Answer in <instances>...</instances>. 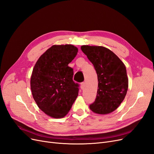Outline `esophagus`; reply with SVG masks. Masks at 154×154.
<instances>
[{
	"instance_id": "esophagus-1",
	"label": "esophagus",
	"mask_w": 154,
	"mask_h": 154,
	"mask_svg": "<svg viewBox=\"0 0 154 154\" xmlns=\"http://www.w3.org/2000/svg\"><path fill=\"white\" fill-rule=\"evenodd\" d=\"M85 84L84 82H82L80 83V87H81V88L82 89H83V88H85Z\"/></svg>"
}]
</instances>
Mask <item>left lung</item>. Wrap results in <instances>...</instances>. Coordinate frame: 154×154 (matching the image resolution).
<instances>
[{
    "mask_svg": "<svg viewBox=\"0 0 154 154\" xmlns=\"http://www.w3.org/2000/svg\"><path fill=\"white\" fill-rule=\"evenodd\" d=\"M81 49L93 64L97 75L98 88L90 109L98 114H108L118 108L128 87L123 62L112 51L103 46L82 45Z\"/></svg>",
    "mask_w": 154,
    "mask_h": 154,
    "instance_id": "1",
    "label": "left lung"
}]
</instances>
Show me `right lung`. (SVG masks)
<instances>
[{"mask_svg": "<svg viewBox=\"0 0 154 154\" xmlns=\"http://www.w3.org/2000/svg\"><path fill=\"white\" fill-rule=\"evenodd\" d=\"M78 48L71 44L54 45L40 56L32 69L31 89L39 109L53 118H62L78 96V84L72 80L68 64Z\"/></svg>", "mask_w": 154, "mask_h": 154, "instance_id": "add662e5", "label": "right lung"}]
</instances>
